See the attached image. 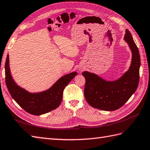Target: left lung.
<instances>
[{
    "instance_id": "obj_1",
    "label": "left lung",
    "mask_w": 150,
    "mask_h": 150,
    "mask_svg": "<svg viewBox=\"0 0 150 150\" xmlns=\"http://www.w3.org/2000/svg\"><path fill=\"white\" fill-rule=\"evenodd\" d=\"M124 40L128 44L132 54L129 69L117 80L106 81L93 73L82 72L86 79L84 96L90 105L102 110L112 111L120 109L136 91L139 82L140 54L130 31L126 29Z\"/></svg>"
}]
</instances>
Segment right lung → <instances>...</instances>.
<instances>
[{
	"label": "right lung",
	"mask_w": 150,
	"mask_h": 150,
	"mask_svg": "<svg viewBox=\"0 0 150 150\" xmlns=\"http://www.w3.org/2000/svg\"><path fill=\"white\" fill-rule=\"evenodd\" d=\"M77 74L75 71L71 72L61 76L53 86L45 91L30 93L14 81L10 71L8 54L5 63L6 83L10 95L26 112L36 116L46 114L60 105L65 87Z\"/></svg>",
	"instance_id": "right-lung-1"
}]
</instances>
